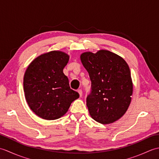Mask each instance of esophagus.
Returning <instances> with one entry per match:
<instances>
[{
  "label": "esophagus",
  "instance_id": "34e87169",
  "mask_svg": "<svg viewBox=\"0 0 159 159\" xmlns=\"http://www.w3.org/2000/svg\"><path fill=\"white\" fill-rule=\"evenodd\" d=\"M78 92H79V93L80 97H82V96H83V91L81 89H79V90H78Z\"/></svg>",
  "mask_w": 159,
  "mask_h": 159
}]
</instances>
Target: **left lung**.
Masks as SVG:
<instances>
[{"label":"left lung","instance_id":"obj_1","mask_svg":"<svg viewBox=\"0 0 159 159\" xmlns=\"http://www.w3.org/2000/svg\"><path fill=\"white\" fill-rule=\"evenodd\" d=\"M80 61L92 81V92L87 97L91 117L102 124L120 119L128 109L133 91L126 61L107 50L83 52Z\"/></svg>","mask_w":159,"mask_h":159}]
</instances>
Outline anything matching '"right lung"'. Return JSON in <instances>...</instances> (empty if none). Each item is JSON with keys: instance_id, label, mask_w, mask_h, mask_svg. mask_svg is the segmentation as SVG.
I'll use <instances>...</instances> for the list:
<instances>
[{"instance_id": "add662e5", "label": "right lung", "mask_w": 159, "mask_h": 159, "mask_svg": "<svg viewBox=\"0 0 159 159\" xmlns=\"http://www.w3.org/2000/svg\"><path fill=\"white\" fill-rule=\"evenodd\" d=\"M70 56L53 50L36 57L24 76V92L33 112L42 119L54 120L63 116L79 94L70 89L63 74Z\"/></svg>"}]
</instances>
